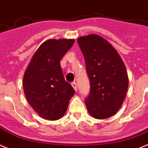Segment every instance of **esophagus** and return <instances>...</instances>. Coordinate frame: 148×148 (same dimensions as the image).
I'll list each match as a JSON object with an SVG mask.
<instances>
[{"mask_svg": "<svg viewBox=\"0 0 148 148\" xmlns=\"http://www.w3.org/2000/svg\"><path fill=\"white\" fill-rule=\"evenodd\" d=\"M72 86H73V88H74V90H75V91H77V90H78V88H77L76 82H74L72 83Z\"/></svg>", "mask_w": 148, "mask_h": 148, "instance_id": "obj_1", "label": "esophagus"}]
</instances>
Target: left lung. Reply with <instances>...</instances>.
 Segmentation results:
<instances>
[{
	"mask_svg": "<svg viewBox=\"0 0 148 148\" xmlns=\"http://www.w3.org/2000/svg\"><path fill=\"white\" fill-rule=\"evenodd\" d=\"M77 41L90 84L84 101L88 112L97 119L108 118L119 110L127 94L129 82L124 63L116 49L99 35L81 36Z\"/></svg>",
	"mask_w": 148,
	"mask_h": 148,
	"instance_id": "8db88e82",
	"label": "left lung"
}]
</instances>
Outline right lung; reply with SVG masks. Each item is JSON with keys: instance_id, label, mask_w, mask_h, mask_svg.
Masks as SVG:
<instances>
[{"instance_id": "obj_1", "label": "right lung", "mask_w": 148, "mask_h": 148, "mask_svg": "<svg viewBox=\"0 0 148 148\" xmlns=\"http://www.w3.org/2000/svg\"><path fill=\"white\" fill-rule=\"evenodd\" d=\"M74 40H49L33 56L23 78L24 92L33 109L43 119L56 121L64 115L75 94L65 81L60 62Z\"/></svg>"}]
</instances>
